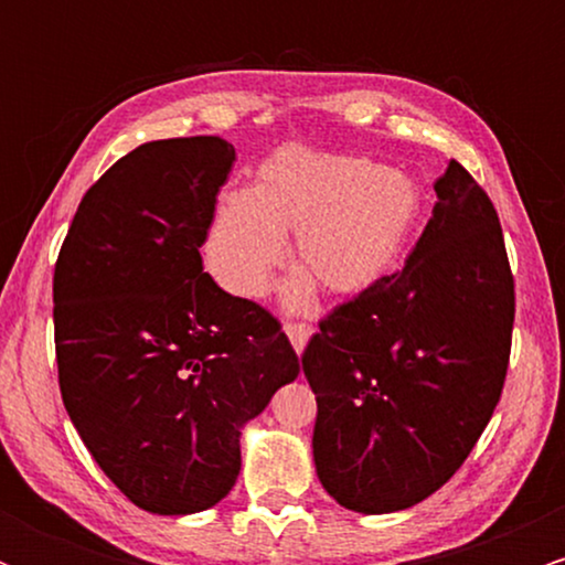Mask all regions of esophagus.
Here are the masks:
<instances>
[{
  "mask_svg": "<svg viewBox=\"0 0 565 565\" xmlns=\"http://www.w3.org/2000/svg\"><path fill=\"white\" fill-rule=\"evenodd\" d=\"M284 332H287L291 348H295L297 353H302L305 345H308L310 334H313V329H310L308 323H287V327H284Z\"/></svg>",
  "mask_w": 565,
  "mask_h": 565,
  "instance_id": "34e87169",
  "label": "esophagus"
}]
</instances>
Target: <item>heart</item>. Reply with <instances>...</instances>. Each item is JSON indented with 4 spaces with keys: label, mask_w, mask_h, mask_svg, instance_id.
Wrapping results in <instances>:
<instances>
[{
    "label": "heart",
    "mask_w": 565,
    "mask_h": 565,
    "mask_svg": "<svg viewBox=\"0 0 565 565\" xmlns=\"http://www.w3.org/2000/svg\"><path fill=\"white\" fill-rule=\"evenodd\" d=\"M425 188L412 172L353 153L278 148L252 188H231L206 225L210 274L233 297L260 300L287 257L297 274L281 300L300 313L316 291L355 300L377 289L406 260L425 223Z\"/></svg>",
    "instance_id": "heart-1"
}]
</instances>
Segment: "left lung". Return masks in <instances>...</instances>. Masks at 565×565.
<instances>
[{"mask_svg": "<svg viewBox=\"0 0 565 565\" xmlns=\"http://www.w3.org/2000/svg\"><path fill=\"white\" fill-rule=\"evenodd\" d=\"M404 270L327 316L302 353L313 462L342 508L398 512L438 491L502 395L515 287L491 199L459 161Z\"/></svg>", "mask_w": 565, "mask_h": 565, "instance_id": "1", "label": "left lung"}]
</instances>
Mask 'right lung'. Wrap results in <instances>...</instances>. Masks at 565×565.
Listing matches in <instances>:
<instances>
[{"mask_svg":"<svg viewBox=\"0 0 565 565\" xmlns=\"http://www.w3.org/2000/svg\"><path fill=\"white\" fill-rule=\"evenodd\" d=\"M228 140H151L84 193L53 278L61 395L84 446L138 508L210 510L242 430L300 374L278 321L204 274Z\"/></svg>","mask_w":565,"mask_h":565,"instance_id":"1","label":"right lung"}]
</instances>
